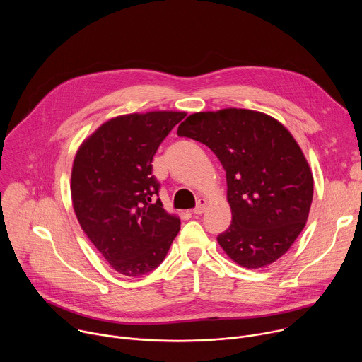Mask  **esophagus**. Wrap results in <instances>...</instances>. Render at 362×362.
I'll return each instance as SVG.
<instances>
[{"mask_svg": "<svg viewBox=\"0 0 362 362\" xmlns=\"http://www.w3.org/2000/svg\"><path fill=\"white\" fill-rule=\"evenodd\" d=\"M206 204H208V202H206L204 199H199L196 208L192 211L193 215H202L204 212V209H206Z\"/></svg>", "mask_w": 362, "mask_h": 362, "instance_id": "esophagus-1", "label": "esophagus"}]
</instances>
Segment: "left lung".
I'll list each match as a JSON object with an SVG mask.
<instances>
[{
	"label": "left lung",
	"mask_w": 362,
	"mask_h": 362,
	"mask_svg": "<svg viewBox=\"0 0 362 362\" xmlns=\"http://www.w3.org/2000/svg\"><path fill=\"white\" fill-rule=\"evenodd\" d=\"M177 136L208 146L226 172L232 223L218 236L226 255L247 269L279 259L302 232L314 194L292 134L268 115L223 109L189 116Z\"/></svg>",
	"instance_id": "1"
}]
</instances>
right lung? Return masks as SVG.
<instances>
[{
	"label": "right lung",
	"instance_id": "obj_1",
	"mask_svg": "<svg viewBox=\"0 0 362 362\" xmlns=\"http://www.w3.org/2000/svg\"><path fill=\"white\" fill-rule=\"evenodd\" d=\"M180 112L126 115L101 124L78 148L71 172L76 216L88 239L124 276L156 269L180 229L160 202L153 156Z\"/></svg>",
	"mask_w": 362,
	"mask_h": 362
}]
</instances>
